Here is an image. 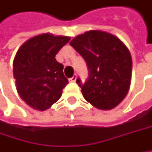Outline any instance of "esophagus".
<instances>
[{
  "label": "esophagus",
  "mask_w": 152,
  "mask_h": 152,
  "mask_svg": "<svg viewBox=\"0 0 152 152\" xmlns=\"http://www.w3.org/2000/svg\"><path fill=\"white\" fill-rule=\"evenodd\" d=\"M76 78H77V76H76V75H74L71 78L69 79V82H76Z\"/></svg>",
  "instance_id": "34e87169"
}]
</instances>
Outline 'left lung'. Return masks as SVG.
Instances as JSON below:
<instances>
[{"label": "left lung", "instance_id": "8db88e82", "mask_svg": "<svg viewBox=\"0 0 152 152\" xmlns=\"http://www.w3.org/2000/svg\"><path fill=\"white\" fill-rule=\"evenodd\" d=\"M85 60L89 76L77 84L86 101L107 110L115 108L126 96L131 80L132 60L129 49L115 35L90 30L77 35L69 43Z\"/></svg>", "mask_w": 152, "mask_h": 152}]
</instances>
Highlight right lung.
Instances as JSON below:
<instances>
[{"label": "right lung", "mask_w": 152, "mask_h": 152, "mask_svg": "<svg viewBox=\"0 0 152 152\" xmlns=\"http://www.w3.org/2000/svg\"><path fill=\"white\" fill-rule=\"evenodd\" d=\"M69 40V36L42 34L28 40L18 49L13 62L16 90L33 109H48L59 100L69 83L63 65L55 57Z\"/></svg>", "instance_id": "add662e5"}]
</instances>
